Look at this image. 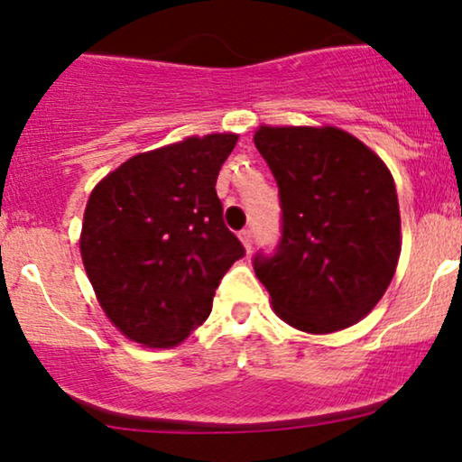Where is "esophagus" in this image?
Returning a JSON list of instances; mask_svg holds the SVG:
<instances>
[{"instance_id":"obj_1","label":"esophagus","mask_w":462,"mask_h":462,"mask_svg":"<svg viewBox=\"0 0 462 462\" xmlns=\"http://www.w3.org/2000/svg\"><path fill=\"white\" fill-rule=\"evenodd\" d=\"M238 238H241L243 245H245L247 252H252V243H254L252 230H241V232H238Z\"/></svg>"}]
</instances>
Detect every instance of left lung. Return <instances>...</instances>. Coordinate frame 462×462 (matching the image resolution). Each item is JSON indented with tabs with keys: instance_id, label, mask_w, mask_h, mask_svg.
<instances>
[{
	"instance_id": "left-lung-1",
	"label": "left lung",
	"mask_w": 462,
	"mask_h": 462,
	"mask_svg": "<svg viewBox=\"0 0 462 462\" xmlns=\"http://www.w3.org/2000/svg\"><path fill=\"white\" fill-rule=\"evenodd\" d=\"M278 184L282 227L254 272L298 330L354 326L378 304L400 258V206L386 164L338 128H269L254 136Z\"/></svg>"
}]
</instances>
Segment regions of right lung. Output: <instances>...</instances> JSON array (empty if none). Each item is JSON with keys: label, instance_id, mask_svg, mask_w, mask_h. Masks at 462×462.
Returning <instances> with one entry per match:
<instances>
[{"label": "right lung", "instance_id": "obj_1", "mask_svg": "<svg viewBox=\"0 0 462 462\" xmlns=\"http://www.w3.org/2000/svg\"><path fill=\"white\" fill-rule=\"evenodd\" d=\"M236 139L190 136L139 153L93 189L79 252L104 312L132 341H184L208 319L227 269L245 256L215 190Z\"/></svg>", "mask_w": 462, "mask_h": 462}]
</instances>
